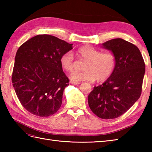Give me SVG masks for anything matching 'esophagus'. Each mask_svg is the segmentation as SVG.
<instances>
[{
  "mask_svg": "<svg viewBox=\"0 0 152 152\" xmlns=\"http://www.w3.org/2000/svg\"><path fill=\"white\" fill-rule=\"evenodd\" d=\"M70 83L72 85H78L80 84V82H70Z\"/></svg>",
  "mask_w": 152,
  "mask_h": 152,
  "instance_id": "1",
  "label": "esophagus"
}]
</instances>
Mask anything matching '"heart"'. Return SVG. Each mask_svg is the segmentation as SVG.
Masks as SVG:
<instances>
[{"label": "heart", "instance_id": "heart-1", "mask_svg": "<svg viewBox=\"0 0 152 152\" xmlns=\"http://www.w3.org/2000/svg\"><path fill=\"white\" fill-rule=\"evenodd\" d=\"M77 55L87 61L84 72H73L70 79L75 82L82 81L102 82L108 79L114 71L116 58L112 53H101L95 48L86 45L77 50ZM60 64L63 69L70 72L74 69V57L70 51L63 54L60 58Z\"/></svg>", "mask_w": 152, "mask_h": 152}]
</instances>
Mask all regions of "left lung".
<instances>
[{"mask_svg":"<svg viewBox=\"0 0 152 152\" xmlns=\"http://www.w3.org/2000/svg\"><path fill=\"white\" fill-rule=\"evenodd\" d=\"M116 58L110 76L95 86L88 96L90 109L99 118H117L127 112L140 98L145 74V64L139 49L121 38L102 44Z\"/></svg>","mask_w":152,"mask_h":152,"instance_id":"8db88e82","label":"left lung"}]
</instances>
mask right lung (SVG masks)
I'll list each match as a JSON object with an SVG mask.
<instances>
[{
  "label": "right lung",
  "mask_w": 152,
  "mask_h": 152,
  "mask_svg": "<svg viewBox=\"0 0 152 152\" xmlns=\"http://www.w3.org/2000/svg\"><path fill=\"white\" fill-rule=\"evenodd\" d=\"M72 44L48 34H39L19 48L12 76L22 106L40 117L54 114L61 107L69 80L60 64Z\"/></svg>",
  "instance_id": "right-lung-1"
}]
</instances>
